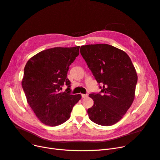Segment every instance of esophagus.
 Wrapping results in <instances>:
<instances>
[{
	"mask_svg": "<svg viewBox=\"0 0 160 160\" xmlns=\"http://www.w3.org/2000/svg\"><path fill=\"white\" fill-rule=\"evenodd\" d=\"M81 96H82V98H86V97H87L88 96V94H81Z\"/></svg>",
	"mask_w": 160,
	"mask_h": 160,
	"instance_id": "34e87169",
	"label": "esophagus"
}]
</instances>
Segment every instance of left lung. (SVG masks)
Masks as SVG:
<instances>
[{
	"mask_svg": "<svg viewBox=\"0 0 160 160\" xmlns=\"http://www.w3.org/2000/svg\"><path fill=\"white\" fill-rule=\"evenodd\" d=\"M81 55L102 87L89 96L94 101L88 109L94 123L109 126L123 117L134 100L138 82L135 67L126 53L108 44L82 45Z\"/></svg>",
	"mask_w": 160,
	"mask_h": 160,
	"instance_id": "1",
	"label": "left lung"
}]
</instances>
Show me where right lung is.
<instances>
[{
    "instance_id": "obj_1",
    "label": "right lung",
    "mask_w": 160,
    "mask_h": 160,
    "mask_svg": "<svg viewBox=\"0 0 160 160\" xmlns=\"http://www.w3.org/2000/svg\"><path fill=\"white\" fill-rule=\"evenodd\" d=\"M80 46L54 48L42 51L27 62L22 79L28 103L42 122L50 126L61 124L70 118L81 94H71L67 79L69 66L79 54ZM64 84L65 92H60Z\"/></svg>"
}]
</instances>
